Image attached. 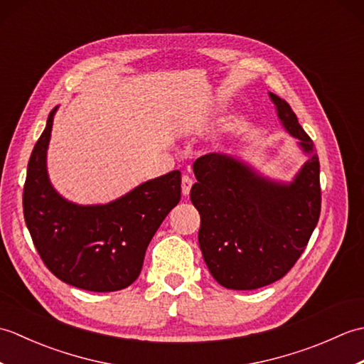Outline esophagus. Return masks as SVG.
Returning a JSON list of instances; mask_svg holds the SVG:
<instances>
[{"instance_id":"esophagus-1","label":"esophagus","mask_w":364,"mask_h":364,"mask_svg":"<svg viewBox=\"0 0 364 364\" xmlns=\"http://www.w3.org/2000/svg\"><path fill=\"white\" fill-rule=\"evenodd\" d=\"M192 184H194V180H192L189 175H183V178H181V192H183V196H188L189 194Z\"/></svg>"}]
</instances>
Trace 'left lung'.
Returning <instances> with one entry per match:
<instances>
[{"label":"left lung","instance_id":"left-lung-1","mask_svg":"<svg viewBox=\"0 0 364 364\" xmlns=\"http://www.w3.org/2000/svg\"><path fill=\"white\" fill-rule=\"evenodd\" d=\"M284 128L310 159L289 186L258 176L225 154L194 162L191 200L200 213L198 244L214 280L228 289H257L280 280L306 249L321 215L319 158L291 106L270 94Z\"/></svg>","mask_w":364,"mask_h":364}]
</instances>
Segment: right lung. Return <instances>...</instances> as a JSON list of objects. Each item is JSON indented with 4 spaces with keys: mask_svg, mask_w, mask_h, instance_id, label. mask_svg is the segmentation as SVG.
<instances>
[{
    "mask_svg": "<svg viewBox=\"0 0 364 364\" xmlns=\"http://www.w3.org/2000/svg\"><path fill=\"white\" fill-rule=\"evenodd\" d=\"M28 162L23 214L37 253L53 275L75 288L120 291L141 274L151 237L181 198L172 170L107 205L78 206L51 188L46 175L53 115Z\"/></svg>",
    "mask_w": 364,
    "mask_h": 364,
    "instance_id": "obj_1",
    "label": "right lung"
}]
</instances>
